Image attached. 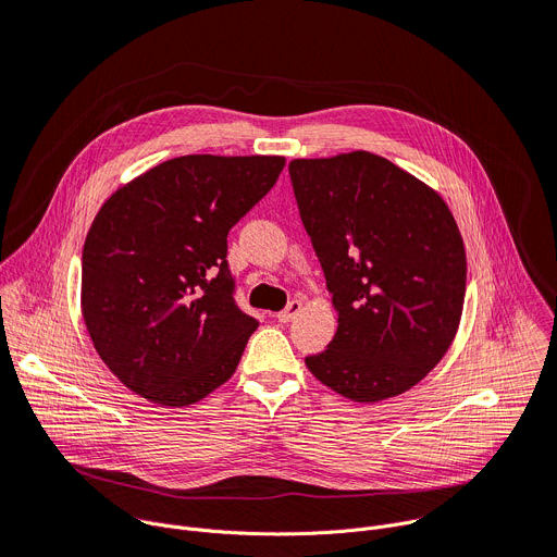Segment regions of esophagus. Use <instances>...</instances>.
<instances>
[{"label": "esophagus", "instance_id": "1", "mask_svg": "<svg viewBox=\"0 0 557 557\" xmlns=\"http://www.w3.org/2000/svg\"><path fill=\"white\" fill-rule=\"evenodd\" d=\"M299 312H301V301H299V299H293V301H288V306H286L284 310L277 312V322L288 324V322L295 320V317H297Z\"/></svg>", "mask_w": 557, "mask_h": 557}]
</instances>
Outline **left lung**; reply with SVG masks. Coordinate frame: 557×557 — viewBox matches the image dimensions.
I'll return each instance as SVG.
<instances>
[{"label": "left lung", "instance_id": "1", "mask_svg": "<svg viewBox=\"0 0 557 557\" xmlns=\"http://www.w3.org/2000/svg\"><path fill=\"white\" fill-rule=\"evenodd\" d=\"M299 218L339 312L308 370L357 404L417 385L458 331L467 260L443 198L370 151L288 165Z\"/></svg>", "mask_w": 557, "mask_h": 557}]
</instances>
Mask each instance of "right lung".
Returning <instances> with one entry per match:
<instances>
[{"mask_svg": "<svg viewBox=\"0 0 557 557\" xmlns=\"http://www.w3.org/2000/svg\"><path fill=\"white\" fill-rule=\"evenodd\" d=\"M284 163L172 158L97 213L82 262L84 322L103 363L143 399L191 406L240 363L258 322L235 304L226 235L273 189Z\"/></svg>", "mask_w": 557, "mask_h": 557, "instance_id": "right-lung-1", "label": "right lung"}]
</instances>
